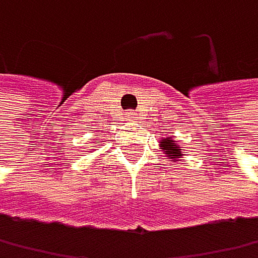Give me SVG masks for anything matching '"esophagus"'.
<instances>
[{"label": "esophagus", "instance_id": "obj_1", "mask_svg": "<svg viewBox=\"0 0 258 258\" xmlns=\"http://www.w3.org/2000/svg\"><path fill=\"white\" fill-rule=\"evenodd\" d=\"M135 116H137V114L133 113V111H128V113L125 114V120H135Z\"/></svg>", "mask_w": 258, "mask_h": 258}]
</instances>
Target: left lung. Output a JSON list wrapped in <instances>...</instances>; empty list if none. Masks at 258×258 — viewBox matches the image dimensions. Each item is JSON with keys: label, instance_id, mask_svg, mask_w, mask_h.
<instances>
[{"label": "left lung", "instance_id": "obj_1", "mask_svg": "<svg viewBox=\"0 0 258 258\" xmlns=\"http://www.w3.org/2000/svg\"><path fill=\"white\" fill-rule=\"evenodd\" d=\"M159 147L162 149V152L170 159V162H177V160H182V157L186 155V152H182L184 147H179L175 142L172 140V137H165L159 142Z\"/></svg>", "mask_w": 258, "mask_h": 258}]
</instances>
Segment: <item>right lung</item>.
<instances>
[{
	"label": "right lung",
	"instance_id": "add662e5",
	"mask_svg": "<svg viewBox=\"0 0 258 258\" xmlns=\"http://www.w3.org/2000/svg\"><path fill=\"white\" fill-rule=\"evenodd\" d=\"M96 137H98V135H96Z\"/></svg>",
	"mask_w": 258,
	"mask_h": 258
}]
</instances>
